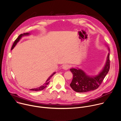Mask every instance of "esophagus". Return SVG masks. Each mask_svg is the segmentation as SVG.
Instances as JSON below:
<instances>
[{"instance_id": "34e87169", "label": "esophagus", "mask_w": 121, "mask_h": 121, "mask_svg": "<svg viewBox=\"0 0 121 121\" xmlns=\"http://www.w3.org/2000/svg\"><path fill=\"white\" fill-rule=\"evenodd\" d=\"M71 67V65H69V64H64L63 65V67H62V68L64 69H69Z\"/></svg>"}]
</instances>
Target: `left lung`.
Instances as JSON below:
<instances>
[{"label":"left lung","instance_id":"1","mask_svg":"<svg viewBox=\"0 0 121 121\" xmlns=\"http://www.w3.org/2000/svg\"><path fill=\"white\" fill-rule=\"evenodd\" d=\"M110 67V53L107 56L105 65L98 75L95 77H90L80 69H70L73 74V79L70 84L71 88L78 92H85L97 89L103 82L108 72Z\"/></svg>","mask_w":121,"mask_h":121}]
</instances>
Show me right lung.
Listing matches in <instances>:
<instances>
[{"instance_id": "add662e5", "label": "right lung", "mask_w": 121, "mask_h": 121, "mask_svg": "<svg viewBox=\"0 0 121 121\" xmlns=\"http://www.w3.org/2000/svg\"><path fill=\"white\" fill-rule=\"evenodd\" d=\"M29 33H24L23 34H21L19 35V36L17 37V38L15 40V41H14V43H13V45H12V48H11V50H12V49H13L14 47L15 46V45H16V44L18 42V41H19V39H21V37H22V36H23V35H29ZM55 73V72H54L53 73H52V74L49 77V78L47 79V80L46 81V82L43 85H42V86H41L40 87H38V88H34V89H30V90H31V91H38L42 90H43L44 89H45V88L47 87V86L48 84H49V82H50V80L51 79V78L52 77V76Z\"/></svg>"}]
</instances>
